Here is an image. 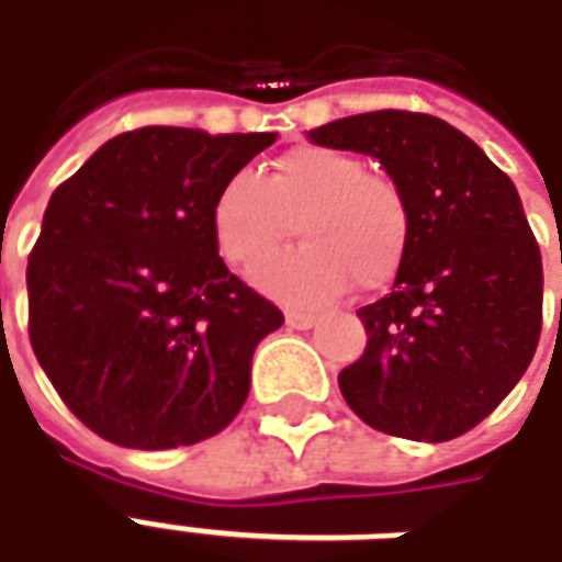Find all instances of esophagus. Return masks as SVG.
<instances>
[{
	"mask_svg": "<svg viewBox=\"0 0 562 562\" xmlns=\"http://www.w3.org/2000/svg\"><path fill=\"white\" fill-rule=\"evenodd\" d=\"M318 322V316H310V313H285V325L294 330H306V328H313Z\"/></svg>",
	"mask_w": 562,
	"mask_h": 562,
	"instance_id": "esophagus-1",
	"label": "esophagus"
}]
</instances>
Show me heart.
<instances>
[{
	"label": "heart",
	"mask_w": 562,
	"mask_h": 562,
	"mask_svg": "<svg viewBox=\"0 0 562 562\" xmlns=\"http://www.w3.org/2000/svg\"><path fill=\"white\" fill-rule=\"evenodd\" d=\"M213 237L228 265H252L292 232L304 244L265 258L252 282L289 304H328L346 285H389L413 244V207L391 177L334 147H297L261 177L234 173L213 201Z\"/></svg>",
	"instance_id": "obj_1"
}]
</instances>
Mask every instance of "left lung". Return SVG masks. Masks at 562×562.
Returning <instances> with one entry per match:
<instances>
[{
  "mask_svg": "<svg viewBox=\"0 0 562 562\" xmlns=\"http://www.w3.org/2000/svg\"><path fill=\"white\" fill-rule=\"evenodd\" d=\"M306 138L379 159L413 207L394 289L358 310L367 349L340 373L342 397L389 436H463L518 385L542 334V252L518 189L430 114H355Z\"/></svg>",
  "mask_w": 562,
  "mask_h": 562,
  "instance_id": "8db88e82",
  "label": "left lung"
}]
</instances>
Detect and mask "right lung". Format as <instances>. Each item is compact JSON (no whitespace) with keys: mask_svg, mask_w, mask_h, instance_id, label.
<instances>
[{"mask_svg":"<svg viewBox=\"0 0 562 562\" xmlns=\"http://www.w3.org/2000/svg\"><path fill=\"white\" fill-rule=\"evenodd\" d=\"M273 132H123L56 186L26 265L30 342L71 413L123 448L195 446L240 413L280 306L213 237L222 183Z\"/></svg>","mask_w":562,"mask_h":562,"instance_id":"right-lung-1","label":"right lung"}]
</instances>
